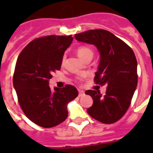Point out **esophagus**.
<instances>
[{"label":"esophagus","instance_id":"34e87169","mask_svg":"<svg viewBox=\"0 0 153 153\" xmlns=\"http://www.w3.org/2000/svg\"><path fill=\"white\" fill-rule=\"evenodd\" d=\"M84 94H85V93H84L83 91H79V97H82V96H83Z\"/></svg>","mask_w":153,"mask_h":153}]
</instances>
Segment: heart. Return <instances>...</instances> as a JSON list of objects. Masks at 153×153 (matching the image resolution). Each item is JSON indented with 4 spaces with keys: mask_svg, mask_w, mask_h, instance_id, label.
<instances>
[{
    "mask_svg": "<svg viewBox=\"0 0 153 153\" xmlns=\"http://www.w3.org/2000/svg\"><path fill=\"white\" fill-rule=\"evenodd\" d=\"M77 55L79 56L82 60H83V61H86V59H92L93 57V51L91 50V48H89L87 47H79V48L77 49ZM65 60V57H63L62 59V63L64 62Z\"/></svg>",
    "mask_w": 153,
    "mask_h": 153,
    "instance_id": "obj_1",
    "label": "heart"
}]
</instances>
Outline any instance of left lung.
I'll return each instance as SVG.
<instances>
[{
    "label": "left lung",
    "instance_id": "8db88e82",
    "mask_svg": "<svg viewBox=\"0 0 153 153\" xmlns=\"http://www.w3.org/2000/svg\"><path fill=\"white\" fill-rule=\"evenodd\" d=\"M74 36L78 41L97 48L100 61L94 81L107 86L105 95L99 91H86L85 94L93 98V105L87 113L102 123H114L128 109L137 86V62L134 52L106 30H89Z\"/></svg>",
    "mask_w": 153,
    "mask_h": 153
}]
</instances>
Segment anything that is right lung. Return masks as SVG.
Returning a JSON list of instances; mask_svg holds the SVG:
<instances>
[{
    "mask_svg": "<svg viewBox=\"0 0 153 153\" xmlns=\"http://www.w3.org/2000/svg\"><path fill=\"white\" fill-rule=\"evenodd\" d=\"M73 41L71 36H48L32 40L16 61L13 86L21 109L27 118L44 128L54 127L68 116L67 104L79 92L74 86L55 87L51 91L49 80L59 71L62 57Z\"/></svg>",
    "mask_w": 153,
    "mask_h": 153,
    "instance_id": "right-lung-1",
    "label": "right lung"
}]
</instances>
